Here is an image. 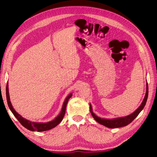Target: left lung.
I'll list each match as a JSON object with an SVG mask.
<instances>
[{"label":"left lung","mask_w":157,"mask_h":157,"mask_svg":"<svg viewBox=\"0 0 157 157\" xmlns=\"http://www.w3.org/2000/svg\"><path fill=\"white\" fill-rule=\"evenodd\" d=\"M146 85H147L146 94H145V98L143 100V102L141 103L140 106L137 108L134 113H132L131 115L124 117L113 118V119H106V118H102L99 117L95 115L92 111V107L91 104H90V113H91L93 118L100 124H102V125L105 126L107 128H120V127L125 126L128 124H129L130 123H131L135 119V118L137 117V116L139 115L140 113L142 110H143V109L144 108V107L145 105L147 100V98H148V91H149L148 84H147V82Z\"/></svg>","instance_id":"1"}]
</instances>
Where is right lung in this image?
I'll return each instance as SVG.
<instances>
[{"label": "right lung", "instance_id": "add662e5", "mask_svg": "<svg viewBox=\"0 0 157 157\" xmlns=\"http://www.w3.org/2000/svg\"><path fill=\"white\" fill-rule=\"evenodd\" d=\"M6 99H7L8 107L10 108L12 113H13V115L15 116V117L18 120V121L20 122V124L23 126H24L25 128H27V130H31V131H37V132H44L46 130H49L52 129V128L58 126L59 124V123L61 122V121L63 120V117L65 115L66 106H67L69 99L71 98V96H72L73 95L72 93H71L69 95H68V96L66 98L65 100L64 101V103L63 104L61 113H59V115L58 117H56L55 119L46 123H41V122L39 123V122H31L25 119V118L22 117L20 114H18L15 110H14L13 107L12 105V103L10 99V96H9L8 84L6 85Z\"/></svg>", "mask_w": 157, "mask_h": 157}]
</instances>
